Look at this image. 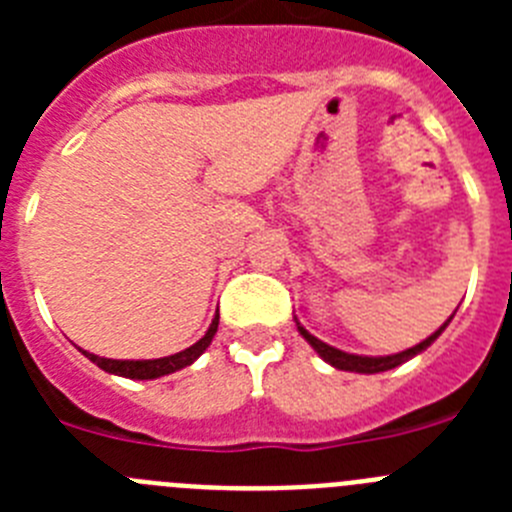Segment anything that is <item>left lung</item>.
Here are the masks:
<instances>
[{
	"label": "left lung",
	"instance_id": "obj_1",
	"mask_svg": "<svg viewBox=\"0 0 512 512\" xmlns=\"http://www.w3.org/2000/svg\"><path fill=\"white\" fill-rule=\"evenodd\" d=\"M454 318V315H451ZM451 318L446 320V323L441 325V328L433 333V336L425 338L423 343H418V346L408 348V351H400V354H392V356H356V354H346V351H338V348L328 346V343H323L320 338L310 336L305 328H302L300 323H297V328H300L302 338H305L307 343H310L315 351H318L320 356H323L325 361H328L330 366H336V369H343V372H359V374H377V372H387V369H395V366L405 364L408 359H413V356H418L420 351H425V348L431 346L433 341H436L438 336H441V330L446 328V325L451 323Z\"/></svg>",
	"mask_w": 512,
	"mask_h": 512
}]
</instances>
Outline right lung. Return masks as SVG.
<instances>
[{"label":"right lung","instance_id":"right-lung-1","mask_svg":"<svg viewBox=\"0 0 512 512\" xmlns=\"http://www.w3.org/2000/svg\"><path fill=\"white\" fill-rule=\"evenodd\" d=\"M217 320H220V315H215V320H212V325L207 328L205 336L194 343V346L184 348V351H179V354H174V356H164V359L120 361V359H102V356H94V354H89V351H84V356H87L89 361H94L99 369H104V372H110V374H117V377H128V379L164 377V374L179 372V369H184V366L194 364V361L205 354V348L210 346L212 336L217 333Z\"/></svg>","mask_w":512,"mask_h":512}]
</instances>
